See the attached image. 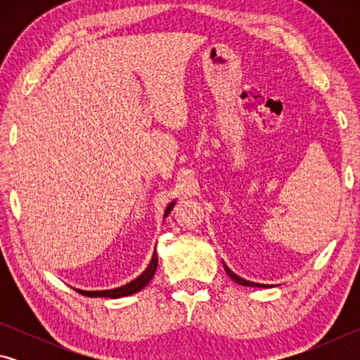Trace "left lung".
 Here are the masks:
<instances>
[{
  "mask_svg": "<svg viewBox=\"0 0 360 360\" xmlns=\"http://www.w3.org/2000/svg\"><path fill=\"white\" fill-rule=\"evenodd\" d=\"M224 268H225V271H227V275L233 279L235 283H238V284H241V285H248V288H271V285H266V284H259V283H252V281H246L245 278H240L238 275H235L233 271L230 270V268L224 264Z\"/></svg>",
  "mask_w": 360,
  "mask_h": 360,
  "instance_id": "8db88e82",
  "label": "left lung"
}]
</instances>
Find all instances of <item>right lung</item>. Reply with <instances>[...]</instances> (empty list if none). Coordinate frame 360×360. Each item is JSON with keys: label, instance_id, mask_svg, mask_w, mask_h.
Masks as SVG:
<instances>
[{"label": "right lung", "instance_id": "right-lung-1", "mask_svg": "<svg viewBox=\"0 0 360 360\" xmlns=\"http://www.w3.org/2000/svg\"><path fill=\"white\" fill-rule=\"evenodd\" d=\"M174 206V202L169 203L165 210V214L163 217H167L169 212H172ZM157 264H158V257H157V252L154 251L152 254V259H150V264L148 265V268L139 275L136 279H133L129 284L125 285H120V288H115V289H109V290H81V289H76V292L79 294H82L85 297H109V298H119V297H127V295H131V294H136L141 289H144L146 285L149 284V281L154 276V273L157 270Z\"/></svg>", "mask_w": 360, "mask_h": 360}]
</instances>
